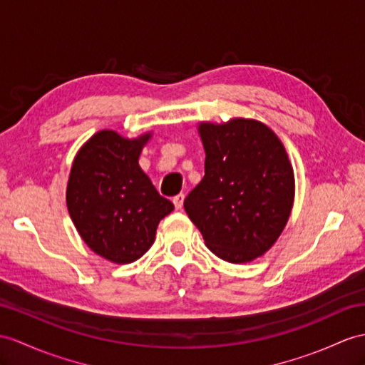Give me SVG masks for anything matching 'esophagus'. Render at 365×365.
Wrapping results in <instances>:
<instances>
[{"mask_svg": "<svg viewBox=\"0 0 365 365\" xmlns=\"http://www.w3.org/2000/svg\"><path fill=\"white\" fill-rule=\"evenodd\" d=\"M184 193H180V195H176V197L173 198V204H175V209L176 210H181L182 209V204H184Z\"/></svg>", "mask_w": 365, "mask_h": 365, "instance_id": "34e87169", "label": "esophagus"}]
</instances>
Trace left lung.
I'll list each match as a JSON object with an SVG mask.
<instances>
[{"instance_id":"1","label":"left lung","mask_w":365,"mask_h":365,"mask_svg":"<svg viewBox=\"0 0 365 365\" xmlns=\"http://www.w3.org/2000/svg\"><path fill=\"white\" fill-rule=\"evenodd\" d=\"M204 178L184 209L204 243L229 263L259 259L285 229L296 182L285 145L255 119L200 122Z\"/></svg>"}]
</instances>
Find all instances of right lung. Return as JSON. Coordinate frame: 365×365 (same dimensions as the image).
<instances>
[{
	"mask_svg": "<svg viewBox=\"0 0 365 365\" xmlns=\"http://www.w3.org/2000/svg\"><path fill=\"white\" fill-rule=\"evenodd\" d=\"M152 131L123 138L101 130L71 165L66 206L88 247L105 260L127 264L152 247L159 221L175 207L158 193L139 165Z\"/></svg>",
	"mask_w": 365,
	"mask_h": 365,
	"instance_id": "add662e5",
	"label": "right lung"
}]
</instances>
